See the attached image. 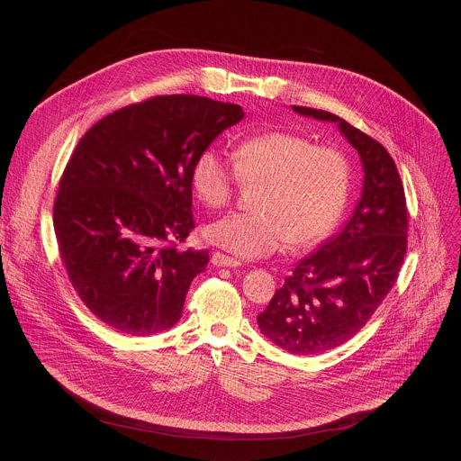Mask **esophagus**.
<instances>
[{"mask_svg":"<svg viewBox=\"0 0 461 461\" xmlns=\"http://www.w3.org/2000/svg\"><path fill=\"white\" fill-rule=\"evenodd\" d=\"M212 265L213 267H221V268H239L240 267V260L233 258V257H228L221 251H213L212 253Z\"/></svg>","mask_w":461,"mask_h":461,"instance_id":"1","label":"esophagus"}]
</instances>
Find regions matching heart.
Instances as JSON below:
<instances>
[{
    "mask_svg": "<svg viewBox=\"0 0 461 461\" xmlns=\"http://www.w3.org/2000/svg\"><path fill=\"white\" fill-rule=\"evenodd\" d=\"M228 162L206 148L191 164V184L210 208L231 204L242 184H265L253 213H233L204 231L206 239L240 257H265L290 240L310 246L322 240L341 219L350 191V166L334 148L308 137L268 131L242 140Z\"/></svg>",
    "mask_w": 461,
    "mask_h": 461,
    "instance_id": "b5f03b06",
    "label": "heart"
}]
</instances>
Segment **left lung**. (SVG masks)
Segmentation results:
<instances>
[{"label":"left lung","mask_w":461,"mask_h":461,"mask_svg":"<svg viewBox=\"0 0 461 461\" xmlns=\"http://www.w3.org/2000/svg\"><path fill=\"white\" fill-rule=\"evenodd\" d=\"M294 111L338 123L365 171L361 199L345 228L301 258L257 315L260 332L277 347L313 356L354 338L396 285L407 253L409 217L398 167L377 140L328 111L301 105Z\"/></svg>","instance_id":"1"}]
</instances>
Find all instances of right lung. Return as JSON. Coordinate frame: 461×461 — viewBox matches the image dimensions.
Masks as SVG:
<instances>
[{
    "label": "right lung",
    "mask_w": 461,
    "mask_h": 461,
    "mask_svg": "<svg viewBox=\"0 0 461 461\" xmlns=\"http://www.w3.org/2000/svg\"><path fill=\"white\" fill-rule=\"evenodd\" d=\"M244 118L237 104L167 95L122 107L80 139L52 210L73 288L116 332L151 336L182 315L206 249H178L194 228L191 164Z\"/></svg>",
    "instance_id": "obj_1"
}]
</instances>
